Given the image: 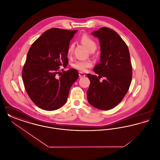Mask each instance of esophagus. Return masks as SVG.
<instances>
[{
  "label": "esophagus",
  "instance_id": "esophagus-1",
  "mask_svg": "<svg viewBox=\"0 0 160 160\" xmlns=\"http://www.w3.org/2000/svg\"><path fill=\"white\" fill-rule=\"evenodd\" d=\"M78 74H79V77H84L86 76V74L83 73V72H79Z\"/></svg>",
  "mask_w": 160,
  "mask_h": 160
}]
</instances>
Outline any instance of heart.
Segmentation results:
<instances>
[{
  "mask_svg": "<svg viewBox=\"0 0 160 160\" xmlns=\"http://www.w3.org/2000/svg\"><path fill=\"white\" fill-rule=\"evenodd\" d=\"M80 41L84 45L87 47L90 52H93L96 50L97 46L96 42L88 35L83 34L80 38ZM74 46L75 45L74 43H71L68 46L67 49V55L68 56H71L73 53ZM92 66V62L90 61H78L72 64V67L73 68L76 69L81 72H85L87 69L91 67Z\"/></svg>",
  "mask_w": 160,
  "mask_h": 160,
  "instance_id": "b5f03b06",
  "label": "heart"
}]
</instances>
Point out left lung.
<instances>
[{"mask_svg":"<svg viewBox=\"0 0 160 160\" xmlns=\"http://www.w3.org/2000/svg\"><path fill=\"white\" fill-rule=\"evenodd\" d=\"M92 35L99 39L101 56L93 69L99 76L88 74L91 83L87 98L92 106L108 110L119 104L129 89L132 76L129 50L113 29L101 28ZM102 77L105 80L101 82Z\"/></svg>","mask_w":160,"mask_h":160,"instance_id":"1","label":"left lung"}]
</instances>
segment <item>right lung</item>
<instances>
[{"label":"right lung","mask_w":160,"mask_h":160,"mask_svg":"<svg viewBox=\"0 0 160 160\" xmlns=\"http://www.w3.org/2000/svg\"><path fill=\"white\" fill-rule=\"evenodd\" d=\"M77 31L52 28L32 44L22 71L23 83L29 97L38 107L57 110L67 102L72 84L78 77L75 69L58 76L61 65L67 66V49Z\"/></svg>","instance_id":"right-lung-1"}]
</instances>
